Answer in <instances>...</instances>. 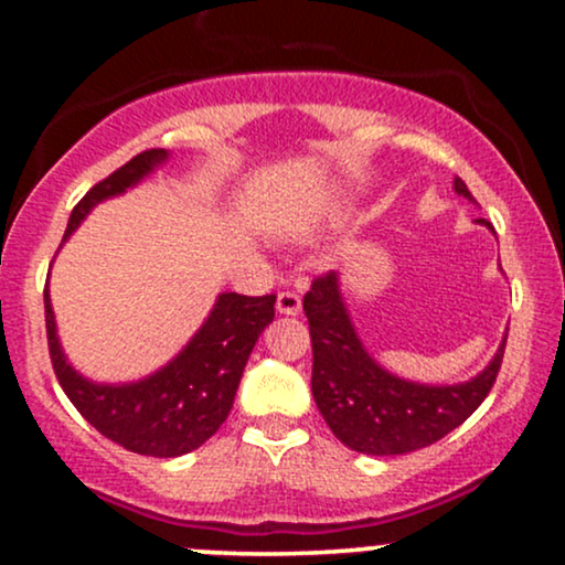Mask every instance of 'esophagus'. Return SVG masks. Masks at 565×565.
Returning <instances> with one entry per match:
<instances>
[{
	"instance_id": "34e87169",
	"label": "esophagus",
	"mask_w": 565,
	"mask_h": 565,
	"mask_svg": "<svg viewBox=\"0 0 565 565\" xmlns=\"http://www.w3.org/2000/svg\"><path fill=\"white\" fill-rule=\"evenodd\" d=\"M302 308V300L300 295H295V291H281V295L276 297V310L281 316H297Z\"/></svg>"
}]
</instances>
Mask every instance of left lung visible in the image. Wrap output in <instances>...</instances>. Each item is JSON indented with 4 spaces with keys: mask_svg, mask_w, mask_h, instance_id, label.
Wrapping results in <instances>:
<instances>
[{
    "mask_svg": "<svg viewBox=\"0 0 565 565\" xmlns=\"http://www.w3.org/2000/svg\"><path fill=\"white\" fill-rule=\"evenodd\" d=\"M454 191L476 204L468 185L454 178ZM491 228V223L478 220ZM302 310L313 342L316 406L348 449L393 457L436 444L483 404L502 366L504 342L483 372L457 385H423L401 380L369 355L350 321L340 276L327 274L310 284Z\"/></svg>",
    "mask_w": 565,
    "mask_h": 565,
    "instance_id": "left-lung-1",
    "label": "left lung"
}]
</instances>
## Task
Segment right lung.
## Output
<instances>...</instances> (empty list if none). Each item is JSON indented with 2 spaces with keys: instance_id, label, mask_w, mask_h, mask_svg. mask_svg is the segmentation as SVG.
<instances>
[{
  "instance_id": "obj_1",
  "label": "right lung",
  "mask_w": 565,
  "mask_h": 565,
  "mask_svg": "<svg viewBox=\"0 0 565 565\" xmlns=\"http://www.w3.org/2000/svg\"><path fill=\"white\" fill-rule=\"evenodd\" d=\"M167 159L170 153L164 148H151L89 188L87 196L71 212L63 242H68L93 206L121 196ZM274 305L276 295L246 297L223 291L199 332L170 364L142 380L108 385L87 380L68 364L57 340L50 289H44L50 359L68 401L97 433L125 446L127 451L146 457H180L215 436L231 414L252 348L263 329L274 321Z\"/></svg>"
}]
</instances>
